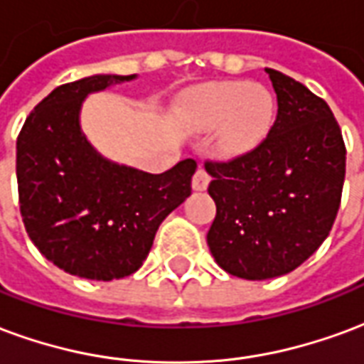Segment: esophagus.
Listing matches in <instances>:
<instances>
[{"label":"esophagus","instance_id":"34e87169","mask_svg":"<svg viewBox=\"0 0 364 364\" xmlns=\"http://www.w3.org/2000/svg\"><path fill=\"white\" fill-rule=\"evenodd\" d=\"M209 182H211V174L208 172V168H198L196 171V174H193L192 178V188L193 190H198V192H201V190H205L209 186Z\"/></svg>","mask_w":364,"mask_h":364}]
</instances>
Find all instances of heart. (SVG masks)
Instances as JSON below:
<instances>
[{
    "label": "heart",
    "instance_id": "b5f03b06",
    "mask_svg": "<svg viewBox=\"0 0 364 364\" xmlns=\"http://www.w3.org/2000/svg\"><path fill=\"white\" fill-rule=\"evenodd\" d=\"M273 114L269 91L244 81L209 85L190 100V116L198 126H221V147L227 153L258 145L272 127Z\"/></svg>",
    "mask_w": 364,
    "mask_h": 364
}]
</instances>
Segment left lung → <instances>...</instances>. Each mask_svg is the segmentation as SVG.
<instances>
[{"instance_id": "left-lung-1", "label": "left lung", "mask_w": 364, "mask_h": 364, "mask_svg": "<svg viewBox=\"0 0 364 364\" xmlns=\"http://www.w3.org/2000/svg\"><path fill=\"white\" fill-rule=\"evenodd\" d=\"M277 95L269 134L242 155L205 161L217 215L208 232L215 262L262 281L293 272L330 235L346 180V143L326 100L266 68Z\"/></svg>"}]
</instances>
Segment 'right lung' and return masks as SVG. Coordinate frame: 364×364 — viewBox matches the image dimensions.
Segmentation results:
<instances>
[{"instance_id": "obj_1", "label": "right lung", "mask_w": 364, "mask_h": 364, "mask_svg": "<svg viewBox=\"0 0 364 364\" xmlns=\"http://www.w3.org/2000/svg\"><path fill=\"white\" fill-rule=\"evenodd\" d=\"M134 77L92 75L55 87L17 137L26 232L44 258L85 279L112 281L137 272L159 225L192 193L193 159L149 174L106 161L81 134L83 98Z\"/></svg>"}]
</instances>
